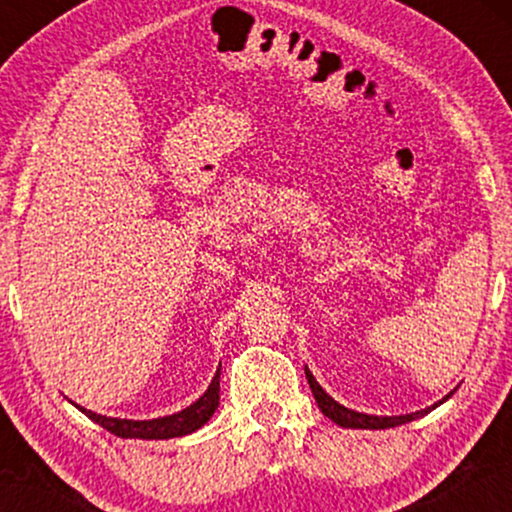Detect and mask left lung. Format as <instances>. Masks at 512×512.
<instances>
[{"instance_id":"left-lung-1","label":"left lung","mask_w":512,"mask_h":512,"mask_svg":"<svg viewBox=\"0 0 512 512\" xmlns=\"http://www.w3.org/2000/svg\"><path fill=\"white\" fill-rule=\"evenodd\" d=\"M305 378H308V385H310V390H313V397H315L317 407L322 409V414H325L327 419H332L337 426H344V428H373V431H378V428H395V426L409 424V421H414L416 416H424V414H428V411L433 409L431 407V409H424V411H416V414H407V416H368V414H358V411H351V409L342 407V404H339V402H334V399L327 395V392L322 390L320 385H317V380L313 378V373H310L308 368H305ZM448 397H445V399H448ZM438 404H436V407H438Z\"/></svg>"}]
</instances>
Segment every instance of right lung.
Listing matches in <instances>:
<instances>
[{"label":"right lung","instance_id":"add662e5","mask_svg":"<svg viewBox=\"0 0 512 512\" xmlns=\"http://www.w3.org/2000/svg\"><path fill=\"white\" fill-rule=\"evenodd\" d=\"M219 378L221 370L211 380L209 390L197 399L195 404H190L187 409L178 411L173 416H163V419H151V421H129V419H110V416L93 414V411L81 409L91 421H96L98 426H103L105 431L115 433L120 438H144V440H166V438H180L187 433L197 431L211 419L216 407H219Z\"/></svg>","mask_w":512,"mask_h":512}]
</instances>
